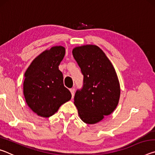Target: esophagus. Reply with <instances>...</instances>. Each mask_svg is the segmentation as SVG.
Here are the masks:
<instances>
[{
	"label": "esophagus",
	"instance_id": "34e87169",
	"mask_svg": "<svg viewBox=\"0 0 155 155\" xmlns=\"http://www.w3.org/2000/svg\"><path fill=\"white\" fill-rule=\"evenodd\" d=\"M70 92H71V94H72V98H74V96L75 89L74 88H71L70 90Z\"/></svg>",
	"mask_w": 155,
	"mask_h": 155
}]
</instances>
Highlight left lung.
<instances>
[{
	"label": "left lung",
	"instance_id": "left-lung-1",
	"mask_svg": "<svg viewBox=\"0 0 155 155\" xmlns=\"http://www.w3.org/2000/svg\"><path fill=\"white\" fill-rule=\"evenodd\" d=\"M72 54L83 74V87L76 91L74 103L83 122L96 124L111 114L118 104V78L111 61L98 46L76 47Z\"/></svg>",
	"mask_w": 155,
	"mask_h": 155
}]
</instances>
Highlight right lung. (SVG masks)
<instances>
[{
  "label": "right lung",
  "instance_id": "right-lung-1",
  "mask_svg": "<svg viewBox=\"0 0 155 155\" xmlns=\"http://www.w3.org/2000/svg\"><path fill=\"white\" fill-rule=\"evenodd\" d=\"M65 53L64 47L53 46L35 58L25 72L23 92L26 103L39 116L48 117L71 99L64 85L59 65Z\"/></svg>",
  "mask_w": 155,
  "mask_h": 155
}]
</instances>
